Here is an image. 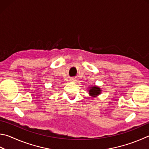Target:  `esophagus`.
Returning a JSON list of instances; mask_svg holds the SVG:
<instances>
[{
    "label": "esophagus",
    "instance_id": "34e87169",
    "mask_svg": "<svg viewBox=\"0 0 149 149\" xmlns=\"http://www.w3.org/2000/svg\"><path fill=\"white\" fill-rule=\"evenodd\" d=\"M71 81L73 82H76L77 81V79H75V78H72Z\"/></svg>",
    "mask_w": 149,
    "mask_h": 149
}]
</instances>
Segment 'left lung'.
Masks as SVG:
<instances>
[{
	"label": "left lung",
	"mask_w": 149,
	"mask_h": 149,
	"mask_svg": "<svg viewBox=\"0 0 149 149\" xmlns=\"http://www.w3.org/2000/svg\"><path fill=\"white\" fill-rule=\"evenodd\" d=\"M88 94L93 98L98 96L102 93V88L98 86L92 85L88 86Z\"/></svg>",
	"instance_id": "left-lung-1"
}]
</instances>
